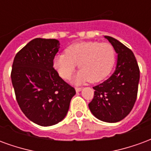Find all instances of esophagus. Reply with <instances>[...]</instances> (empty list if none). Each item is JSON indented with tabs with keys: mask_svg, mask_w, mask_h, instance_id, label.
Returning <instances> with one entry per match:
<instances>
[{
	"mask_svg": "<svg viewBox=\"0 0 151 151\" xmlns=\"http://www.w3.org/2000/svg\"><path fill=\"white\" fill-rule=\"evenodd\" d=\"M75 90H76V92H80L82 90V88H81V87H76Z\"/></svg>",
	"mask_w": 151,
	"mask_h": 151,
	"instance_id": "obj_1",
	"label": "esophagus"
}]
</instances>
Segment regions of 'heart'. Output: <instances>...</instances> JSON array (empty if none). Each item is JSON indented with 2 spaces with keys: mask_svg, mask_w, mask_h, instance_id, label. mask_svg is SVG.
<instances>
[{
  "mask_svg": "<svg viewBox=\"0 0 151 151\" xmlns=\"http://www.w3.org/2000/svg\"><path fill=\"white\" fill-rule=\"evenodd\" d=\"M116 50L109 43L88 41L73 43L53 59V67L64 79H69L78 64L80 70L73 79L75 84L106 78L116 62Z\"/></svg>",
  "mask_w": 151,
  "mask_h": 151,
  "instance_id": "1",
  "label": "heart"
}]
</instances>
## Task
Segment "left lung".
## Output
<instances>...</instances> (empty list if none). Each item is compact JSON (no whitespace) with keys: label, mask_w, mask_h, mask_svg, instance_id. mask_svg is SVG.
Wrapping results in <instances>:
<instances>
[{"label":"left lung","mask_w":151,"mask_h":151,"mask_svg":"<svg viewBox=\"0 0 151 151\" xmlns=\"http://www.w3.org/2000/svg\"><path fill=\"white\" fill-rule=\"evenodd\" d=\"M104 37L116 50V67L109 78L93 87L95 95L89 108L99 120L116 123L133 109L137 95L140 70L129 48L111 36Z\"/></svg>","instance_id":"8db88e82"}]
</instances>
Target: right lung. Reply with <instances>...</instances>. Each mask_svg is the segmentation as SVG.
Wrapping results in <instances>:
<instances>
[{
	"label": "right lung",
	"instance_id": "right-lung-1",
	"mask_svg": "<svg viewBox=\"0 0 151 151\" xmlns=\"http://www.w3.org/2000/svg\"><path fill=\"white\" fill-rule=\"evenodd\" d=\"M59 48L57 40L36 38L16 54L12 66V84L18 105L29 120L41 126L61 121L76 94L53 68Z\"/></svg>",
	"mask_w": 151,
	"mask_h": 151
}]
</instances>
